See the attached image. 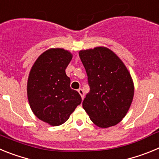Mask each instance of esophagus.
Instances as JSON below:
<instances>
[{"label":"esophagus","mask_w":159,"mask_h":159,"mask_svg":"<svg viewBox=\"0 0 159 159\" xmlns=\"http://www.w3.org/2000/svg\"><path fill=\"white\" fill-rule=\"evenodd\" d=\"M78 92H79V94L81 95V98H82V99H84V91H83V89H81V88L78 89Z\"/></svg>","instance_id":"1"}]
</instances>
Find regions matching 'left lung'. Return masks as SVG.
<instances>
[{"label": "left lung", "instance_id": "left-lung-1", "mask_svg": "<svg viewBox=\"0 0 159 159\" xmlns=\"http://www.w3.org/2000/svg\"><path fill=\"white\" fill-rule=\"evenodd\" d=\"M90 92L83 107L96 126H115L126 116L134 96L131 77L122 60L110 49L98 47L80 51Z\"/></svg>", "mask_w": 159, "mask_h": 159}]
</instances>
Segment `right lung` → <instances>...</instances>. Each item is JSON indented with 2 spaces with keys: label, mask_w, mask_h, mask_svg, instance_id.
<instances>
[{
  "label": "right lung",
  "mask_w": 159,
  "mask_h": 159,
  "mask_svg": "<svg viewBox=\"0 0 159 159\" xmlns=\"http://www.w3.org/2000/svg\"><path fill=\"white\" fill-rule=\"evenodd\" d=\"M72 58L69 52L52 48L38 57L28 80V99L35 116L52 126H60L81 103L80 95L70 87L65 69Z\"/></svg>",
  "instance_id": "add662e5"
}]
</instances>
